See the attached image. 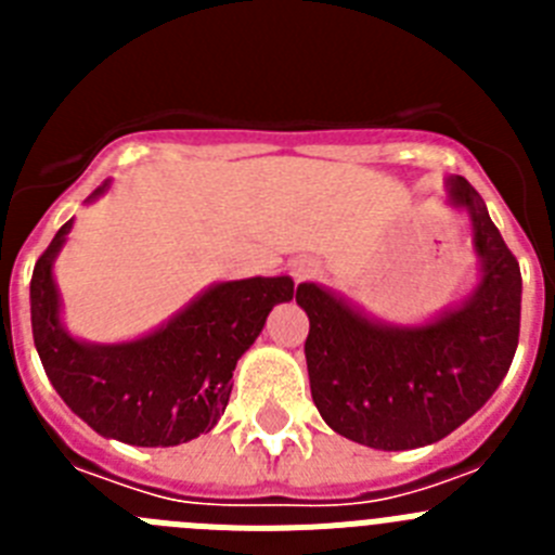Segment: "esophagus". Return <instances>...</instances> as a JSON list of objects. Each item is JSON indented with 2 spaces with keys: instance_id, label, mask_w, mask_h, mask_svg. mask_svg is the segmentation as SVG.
<instances>
[{
  "instance_id": "esophagus-1",
  "label": "esophagus",
  "mask_w": 555,
  "mask_h": 555,
  "mask_svg": "<svg viewBox=\"0 0 555 555\" xmlns=\"http://www.w3.org/2000/svg\"><path fill=\"white\" fill-rule=\"evenodd\" d=\"M322 267L320 261H313V258H300V261H294V278L297 281H311V278H320Z\"/></svg>"
}]
</instances>
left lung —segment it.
Returning <instances> with one entry per match:
<instances>
[{"instance_id": "obj_1", "label": "left lung", "mask_w": 555, "mask_h": 555, "mask_svg": "<svg viewBox=\"0 0 555 555\" xmlns=\"http://www.w3.org/2000/svg\"><path fill=\"white\" fill-rule=\"evenodd\" d=\"M450 197L469 210L483 261L478 294L425 327H380L313 283L297 286L308 313L313 405L336 434L375 450L434 444L487 403L506 377L519 341L522 274L464 178Z\"/></svg>"}]
</instances>
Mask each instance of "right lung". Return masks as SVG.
I'll return each mask as SVG.
<instances>
[{
  "label": "right lung",
  "instance_id": "add662e5",
  "mask_svg": "<svg viewBox=\"0 0 555 555\" xmlns=\"http://www.w3.org/2000/svg\"><path fill=\"white\" fill-rule=\"evenodd\" d=\"M68 228L57 230L29 281L36 350L63 403L96 434L139 448H171L208 434L228 409L235 361L269 311L292 300V278L219 283L152 336L91 347L66 336L57 320L52 258Z\"/></svg>",
  "mask_w": 555,
  "mask_h": 555
}]
</instances>
